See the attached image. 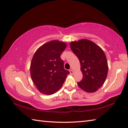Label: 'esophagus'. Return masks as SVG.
<instances>
[{"label": "esophagus", "instance_id": "34e87169", "mask_svg": "<svg viewBox=\"0 0 128 128\" xmlns=\"http://www.w3.org/2000/svg\"><path fill=\"white\" fill-rule=\"evenodd\" d=\"M70 74H71V75H72L73 73H74V71H73L72 69H70Z\"/></svg>", "mask_w": 128, "mask_h": 128}]
</instances>
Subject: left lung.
I'll return each instance as SVG.
<instances>
[{"instance_id":"8db88e82","label":"left lung","mask_w":128,"mask_h":128,"mask_svg":"<svg viewBox=\"0 0 128 128\" xmlns=\"http://www.w3.org/2000/svg\"><path fill=\"white\" fill-rule=\"evenodd\" d=\"M72 51L79 59L83 78L78 85L86 92L98 90L105 82L108 66L106 56L100 46L91 40L82 39L70 43Z\"/></svg>"}]
</instances>
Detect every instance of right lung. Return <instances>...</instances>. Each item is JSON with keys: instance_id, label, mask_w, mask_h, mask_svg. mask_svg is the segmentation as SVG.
Instances as JSON below:
<instances>
[{"instance_id": "obj_1", "label": "right lung", "mask_w": 128, "mask_h": 128, "mask_svg": "<svg viewBox=\"0 0 128 128\" xmlns=\"http://www.w3.org/2000/svg\"><path fill=\"white\" fill-rule=\"evenodd\" d=\"M66 43L51 40L37 49L30 65L32 80L40 93L50 95L60 88L69 72L64 69L60 55Z\"/></svg>"}]
</instances>
